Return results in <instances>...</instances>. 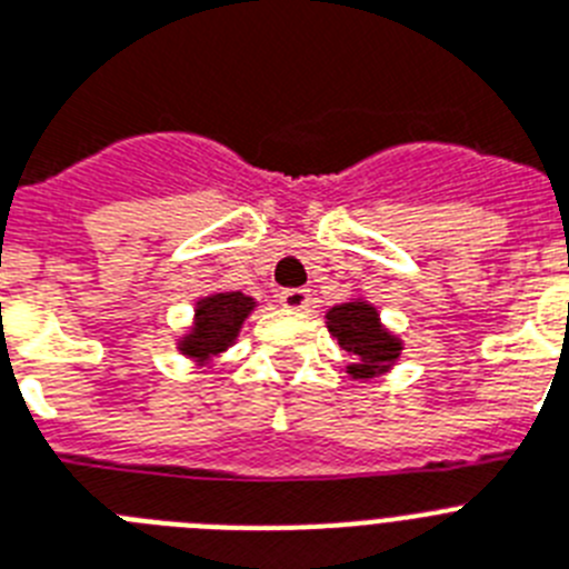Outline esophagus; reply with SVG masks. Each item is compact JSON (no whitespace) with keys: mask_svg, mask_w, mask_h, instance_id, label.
<instances>
[{"mask_svg":"<svg viewBox=\"0 0 569 569\" xmlns=\"http://www.w3.org/2000/svg\"><path fill=\"white\" fill-rule=\"evenodd\" d=\"M277 300H280V307L286 309H307L309 307V292L307 289H283V292L277 295Z\"/></svg>","mask_w":569,"mask_h":569,"instance_id":"34e87169","label":"esophagus"}]
</instances>
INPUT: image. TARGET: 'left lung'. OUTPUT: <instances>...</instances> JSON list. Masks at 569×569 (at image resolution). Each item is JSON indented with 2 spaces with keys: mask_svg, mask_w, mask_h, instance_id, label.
<instances>
[{
  "mask_svg": "<svg viewBox=\"0 0 569 569\" xmlns=\"http://www.w3.org/2000/svg\"><path fill=\"white\" fill-rule=\"evenodd\" d=\"M327 329L341 350L356 356V365L347 367V373L358 381L388 373L402 356V338L381 323L379 309L365 298H352L329 309Z\"/></svg>",
  "mask_w": 569,
  "mask_h": 569,
  "instance_id": "8db88e82",
  "label": "left lung"
}]
</instances>
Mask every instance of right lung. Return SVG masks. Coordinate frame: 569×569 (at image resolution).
<instances>
[{
	"label": "right lung",
	"instance_id": "obj_1",
	"mask_svg": "<svg viewBox=\"0 0 569 569\" xmlns=\"http://www.w3.org/2000/svg\"><path fill=\"white\" fill-rule=\"evenodd\" d=\"M254 307L257 300L242 292H213L208 298H199L193 309V323L179 338V352L199 367H211L213 358L233 347Z\"/></svg>",
	"mask_w": 569,
	"mask_h": 569
}]
</instances>
